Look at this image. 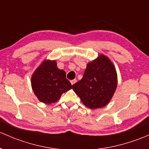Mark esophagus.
Segmentation results:
<instances>
[{
    "label": "esophagus",
    "mask_w": 149,
    "mask_h": 149,
    "mask_svg": "<svg viewBox=\"0 0 149 149\" xmlns=\"http://www.w3.org/2000/svg\"><path fill=\"white\" fill-rule=\"evenodd\" d=\"M76 79H74V80H71V81H70V84H71V85H73V84H76Z\"/></svg>",
    "instance_id": "obj_1"
}]
</instances>
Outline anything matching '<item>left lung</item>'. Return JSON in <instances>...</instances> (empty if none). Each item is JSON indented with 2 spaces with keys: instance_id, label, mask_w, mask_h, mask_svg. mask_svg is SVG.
<instances>
[{
  "instance_id": "obj_1",
  "label": "left lung",
  "mask_w": 149,
  "mask_h": 149,
  "mask_svg": "<svg viewBox=\"0 0 149 149\" xmlns=\"http://www.w3.org/2000/svg\"><path fill=\"white\" fill-rule=\"evenodd\" d=\"M118 84L117 73L111 61L100 54L87 64L81 81L73 85V90L89 109L106 106L112 99Z\"/></svg>"
}]
</instances>
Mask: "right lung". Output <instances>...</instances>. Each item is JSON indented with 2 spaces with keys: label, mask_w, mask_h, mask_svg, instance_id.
Instances as JSON below:
<instances>
[{
  "label": "right lung",
  "mask_w": 149,
  "mask_h": 149,
  "mask_svg": "<svg viewBox=\"0 0 149 149\" xmlns=\"http://www.w3.org/2000/svg\"><path fill=\"white\" fill-rule=\"evenodd\" d=\"M65 75L56 61L45 59L31 76V87L38 99L46 104L58 101L63 93L72 88Z\"/></svg>",
  "instance_id": "right-lung-1"
}]
</instances>
